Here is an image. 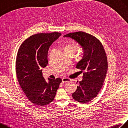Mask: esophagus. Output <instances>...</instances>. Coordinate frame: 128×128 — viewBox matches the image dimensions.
<instances>
[{
	"instance_id": "obj_1",
	"label": "esophagus",
	"mask_w": 128,
	"mask_h": 128,
	"mask_svg": "<svg viewBox=\"0 0 128 128\" xmlns=\"http://www.w3.org/2000/svg\"><path fill=\"white\" fill-rule=\"evenodd\" d=\"M70 81V79L67 78H63L62 79V82H68V81Z\"/></svg>"
}]
</instances>
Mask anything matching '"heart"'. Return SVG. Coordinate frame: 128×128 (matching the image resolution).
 I'll list each match as a JSON object with an SVG mask.
<instances>
[{
    "label": "heart",
    "instance_id": "1",
    "mask_svg": "<svg viewBox=\"0 0 128 128\" xmlns=\"http://www.w3.org/2000/svg\"><path fill=\"white\" fill-rule=\"evenodd\" d=\"M64 49H68L69 50L71 51V52H73L74 53L76 52V50L78 49V47H76V46L74 44H70L64 47Z\"/></svg>",
    "mask_w": 128,
    "mask_h": 128
}]
</instances>
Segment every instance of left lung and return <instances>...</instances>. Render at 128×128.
Returning a JSON list of instances; mask_svg holds the SVG:
<instances>
[{
  "mask_svg": "<svg viewBox=\"0 0 128 128\" xmlns=\"http://www.w3.org/2000/svg\"><path fill=\"white\" fill-rule=\"evenodd\" d=\"M64 37L74 39L82 48L84 56L76 68L84 72L83 79L72 96L81 104L87 103L98 95L106 78L108 61L104 48L99 40L84 32L69 33Z\"/></svg>",
  "mask_w": 128,
  "mask_h": 128,
  "instance_id": "obj_1",
  "label": "left lung"
}]
</instances>
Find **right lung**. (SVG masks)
<instances>
[{
	"instance_id": "right-lung-1",
	"label": "right lung",
	"mask_w": 128,
	"mask_h": 128,
	"mask_svg": "<svg viewBox=\"0 0 128 128\" xmlns=\"http://www.w3.org/2000/svg\"><path fill=\"white\" fill-rule=\"evenodd\" d=\"M61 33H40L25 40L18 51L16 70L19 84L32 103L39 106L47 105L54 100L61 79L48 78L46 81L42 68L48 63L50 46Z\"/></svg>"
}]
</instances>
